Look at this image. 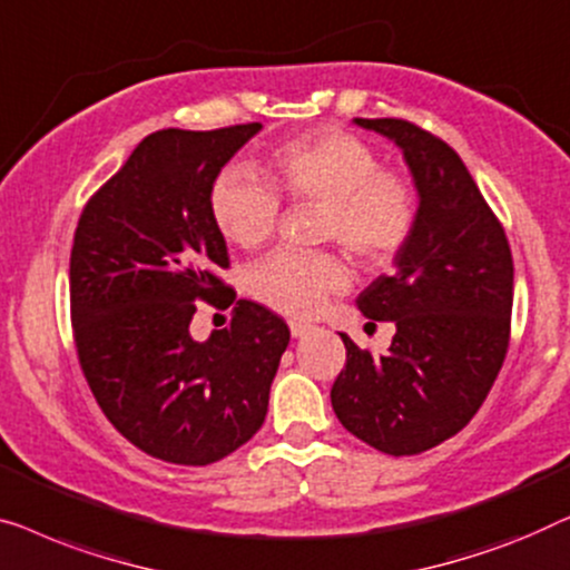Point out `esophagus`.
<instances>
[{"mask_svg": "<svg viewBox=\"0 0 570 570\" xmlns=\"http://www.w3.org/2000/svg\"><path fill=\"white\" fill-rule=\"evenodd\" d=\"M288 331H292L294 338H302V335H307L312 331V325L304 323V320H292V323H288Z\"/></svg>", "mask_w": 570, "mask_h": 570, "instance_id": "1", "label": "esophagus"}]
</instances>
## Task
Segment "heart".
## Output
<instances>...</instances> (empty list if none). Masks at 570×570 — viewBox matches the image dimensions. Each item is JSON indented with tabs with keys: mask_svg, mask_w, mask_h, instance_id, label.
I'll list each match as a JSON object with an SVG mask.
<instances>
[{
	"mask_svg": "<svg viewBox=\"0 0 570 570\" xmlns=\"http://www.w3.org/2000/svg\"><path fill=\"white\" fill-rule=\"evenodd\" d=\"M263 178L224 170L208 194L216 229L227 243L253 250L274 235L278 194L288 202L323 204L320 237L338 239L364 266H382L407 243L415 204L407 183L380 170L362 139L317 128L276 147L261 163ZM250 294L288 317H307L348 286V268L333 253H274L250 271Z\"/></svg>",
	"mask_w": 570,
	"mask_h": 570,
	"instance_id": "b5f03b06",
	"label": "heart"
}]
</instances>
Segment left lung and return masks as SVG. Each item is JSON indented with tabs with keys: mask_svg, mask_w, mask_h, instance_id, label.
<instances>
[{
	"mask_svg": "<svg viewBox=\"0 0 570 570\" xmlns=\"http://www.w3.org/2000/svg\"><path fill=\"white\" fill-rule=\"evenodd\" d=\"M403 151L419 208L407 243L358 294L368 320L395 323L387 354L346 333L331 403L351 434L384 454H419L468 426L509 346L514 263L503 227L460 155L400 118H354Z\"/></svg>",
	"mask_w": 570,
	"mask_h": 570,
	"instance_id": "1",
	"label": "left lung"
}]
</instances>
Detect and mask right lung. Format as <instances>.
Wrapping results in <instances>:
<instances>
[{"label":"right lung","mask_w":570,"mask_h":570,"mask_svg":"<svg viewBox=\"0 0 570 570\" xmlns=\"http://www.w3.org/2000/svg\"><path fill=\"white\" fill-rule=\"evenodd\" d=\"M261 128L149 134L79 216L69 261L79 364L108 421L157 460L212 464L266 421L284 320L239 299L229 327L190 335L196 302L224 292L214 271L229 266L208 194Z\"/></svg>","instance_id":"right-lung-1"}]
</instances>
